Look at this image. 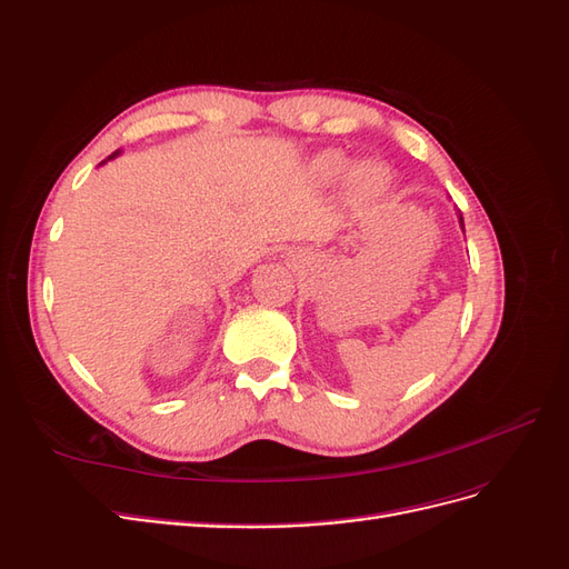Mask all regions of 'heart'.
I'll return each instance as SVG.
<instances>
[{"label": "heart", "instance_id": "obj_1", "mask_svg": "<svg viewBox=\"0 0 569 569\" xmlns=\"http://www.w3.org/2000/svg\"><path fill=\"white\" fill-rule=\"evenodd\" d=\"M351 161L339 151H325L311 161V178L320 184H337L341 178H347ZM387 168L377 161H366L353 166L349 174V187L358 199H375L387 189Z\"/></svg>", "mask_w": 569, "mask_h": 569}]
</instances>
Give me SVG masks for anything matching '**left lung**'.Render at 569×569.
Masks as SVG:
<instances>
[{"instance_id":"left-lung-1","label":"left lung","mask_w":569,"mask_h":569,"mask_svg":"<svg viewBox=\"0 0 569 569\" xmlns=\"http://www.w3.org/2000/svg\"><path fill=\"white\" fill-rule=\"evenodd\" d=\"M458 222H460V228H462V232H465V222H462V213L458 211Z\"/></svg>"}]
</instances>
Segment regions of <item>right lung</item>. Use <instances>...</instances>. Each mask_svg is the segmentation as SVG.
Returning a JSON list of instances; mask_svg holds the SVG:
<instances>
[{
	"label": "right lung",
	"instance_id": "obj_1",
	"mask_svg": "<svg viewBox=\"0 0 569 569\" xmlns=\"http://www.w3.org/2000/svg\"><path fill=\"white\" fill-rule=\"evenodd\" d=\"M118 153H120V149H118V151H113V153H111V157H109V159H107V161H111V159H116V157H118ZM107 161H104V163H107Z\"/></svg>",
	"mask_w": 569,
	"mask_h": 569
}]
</instances>
